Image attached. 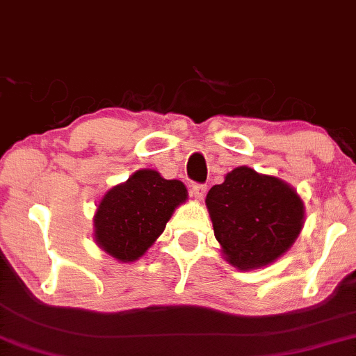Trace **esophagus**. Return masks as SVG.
I'll list each match as a JSON object with an SVG mask.
<instances>
[{
	"label": "esophagus",
	"instance_id": "esophagus-1",
	"mask_svg": "<svg viewBox=\"0 0 356 356\" xmlns=\"http://www.w3.org/2000/svg\"><path fill=\"white\" fill-rule=\"evenodd\" d=\"M205 192H207V186H204V184H192L191 187V195L194 197L197 200H202Z\"/></svg>",
	"mask_w": 356,
	"mask_h": 356
}]
</instances>
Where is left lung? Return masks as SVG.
Returning a JSON list of instances; mask_svg holds the SVG:
<instances>
[{
    "instance_id": "8db88e82",
    "label": "left lung",
    "mask_w": 356,
    "mask_h": 356,
    "mask_svg": "<svg viewBox=\"0 0 356 356\" xmlns=\"http://www.w3.org/2000/svg\"><path fill=\"white\" fill-rule=\"evenodd\" d=\"M205 204L227 262L241 270L264 267L284 255L303 225V202L297 192L245 165L213 186Z\"/></svg>"
}]
</instances>
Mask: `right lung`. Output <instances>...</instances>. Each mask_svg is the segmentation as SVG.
I'll use <instances>...</instances> for the list:
<instances>
[{"label": "right lung", "instance_id": "add662e5", "mask_svg": "<svg viewBox=\"0 0 356 356\" xmlns=\"http://www.w3.org/2000/svg\"><path fill=\"white\" fill-rule=\"evenodd\" d=\"M186 199L181 181H167L151 169L137 170L97 205L96 242L114 259L134 262L164 232L174 209Z\"/></svg>", "mask_w": 356, "mask_h": 356}]
</instances>
